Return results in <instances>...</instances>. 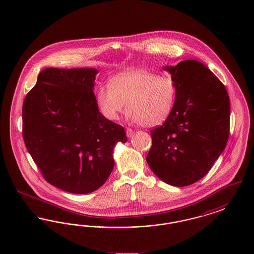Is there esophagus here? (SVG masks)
I'll use <instances>...</instances> for the list:
<instances>
[{"label":"esophagus","mask_w":254,"mask_h":254,"mask_svg":"<svg viewBox=\"0 0 254 254\" xmlns=\"http://www.w3.org/2000/svg\"><path fill=\"white\" fill-rule=\"evenodd\" d=\"M126 132H127V136L128 138H130V137H132L133 133H134V131H133L131 128H127Z\"/></svg>","instance_id":"obj_1"}]
</instances>
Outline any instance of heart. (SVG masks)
Wrapping results in <instances>:
<instances>
[{"label":"heart","instance_id":"1","mask_svg":"<svg viewBox=\"0 0 254 254\" xmlns=\"http://www.w3.org/2000/svg\"><path fill=\"white\" fill-rule=\"evenodd\" d=\"M109 86L98 89L96 103L110 121L119 118L126 104L129 121L154 127L167 121L175 107L177 85L169 76L144 69L127 70L112 77Z\"/></svg>","mask_w":254,"mask_h":254}]
</instances>
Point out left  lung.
I'll return each mask as SVG.
<instances>
[{"mask_svg": "<svg viewBox=\"0 0 254 254\" xmlns=\"http://www.w3.org/2000/svg\"><path fill=\"white\" fill-rule=\"evenodd\" d=\"M177 85L169 119L152 129L146 162L160 180L186 187L202 179L224 151L230 135V98L204 64L185 60L165 66Z\"/></svg>", "mask_w": 254, "mask_h": 254, "instance_id": "obj_1", "label": "left lung"}]
</instances>
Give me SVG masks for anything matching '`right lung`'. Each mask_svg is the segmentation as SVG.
<instances>
[{
	"mask_svg": "<svg viewBox=\"0 0 254 254\" xmlns=\"http://www.w3.org/2000/svg\"><path fill=\"white\" fill-rule=\"evenodd\" d=\"M95 68L41 71L23 105L27 151L50 185L74 194L101 188L114 168L113 149L125 128L99 111Z\"/></svg>",
	"mask_w": 254,
	"mask_h": 254,
	"instance_id": "add662e5",
	"label": "right lung"
}]
</instances>
